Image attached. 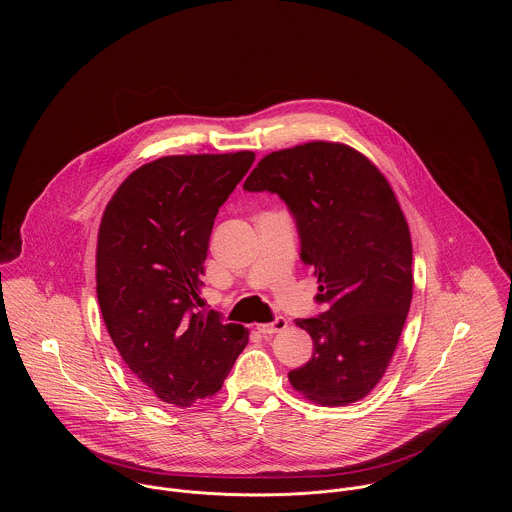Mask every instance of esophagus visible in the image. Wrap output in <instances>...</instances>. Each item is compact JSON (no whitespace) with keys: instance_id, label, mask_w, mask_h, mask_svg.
Here are the masks:
<instances>
[{"instance_id":"1","label":"esophagus","mask_w":512,"mask_h":512,"mask_svg":"<svg viewBox=\"0 0 512 512\" xmlns=\"http://www.w3.org/2000/svg\"><path fill=\"white\" fill-rule=\"evenodd\" d=\"M284 329H288V319L286 317H278L272 323H260L258 325V331L262 335H276V333H280Z\"/></svg>"}]
</instances>
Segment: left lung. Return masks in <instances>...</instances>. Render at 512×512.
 Segmentation results:
<instances>
[{
  "mask_svg": "<svg viewBox=\"0 0 512 512\" xmlns=\"http://www.w3.org/2000/svg\"><path fill=\"white\" fill-rule=\"evenodd\" d=\"M244 189L288 203L327 305L295 319L313 357L290 370L293 390L327 408L363 400L390 365L412 303V238L396 193L361 151L323 140L268 153Z\"/></svg>",
  "mask_w": 512,
  "mask_h": 512,
  "instance_id": "1",
  "label": "left lung"
}]
</instances>
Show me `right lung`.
<instances>
[{
	"mask_svg": "<svg viewBox=\"0 0 512 512\" xmlns=\"http://www.w3.org/2000/svg\"><path fill=\"white\" fill-rule=\"evenodd\" d=\"M254 151L165 155L130 173L108 201L96 242V295L134 376L161 402L189 408L222 388L250 331L203 315L201 276L219 207Z\"/></svg>",
	"mask_w": 512,
	"mask_h": 512,
	"instance_id": "right-lung-1",
	"label": "right lung"
}]
</instances>
